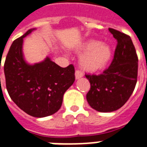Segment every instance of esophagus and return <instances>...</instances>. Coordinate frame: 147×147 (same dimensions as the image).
<instances>
[{
    "instance_id": "1",
    "label": "esophagus",
    "mask_w": 147,
    "mask_h": 147,
    "mask_svg": "<svg viewBox=\"0 0 147 147\" xmlns=\"http://www.w3.org/2000/svg\"><path fill=\"white\" fill-rule=\"evenodd\" d=\"M82 76H83V74L81 71H79V70H76V72H75V76H76V79H79L80 78H82Z\"/></svg>"
}]
</instances>
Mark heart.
<instances>
[{"mask_svg": "<svg viewBox=\"0 0 147 147\" xmlns=\"http://www.w3.org/2000/svg\"><path fill=\"white\" fill-rule=\"evenodd\" d=\"M76 51L80 53L79 63L84 71L97 72L104 70L112 58V49L105 43L95 40H88L76 47Z\"/></svg>", "mask_w": 147, "mask_h": 147, "instance_id": "b5f03b06", "label": "heart"}]
</instances>
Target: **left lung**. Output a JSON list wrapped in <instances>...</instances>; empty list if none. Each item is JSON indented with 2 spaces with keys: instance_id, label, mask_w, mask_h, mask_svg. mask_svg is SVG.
Segmentation results:
<instances>
[{
  "instance_id": "left-lung-1",
  "label": "left lung",
  "mask_w": 147,
  "mask_h": 147,
  "mask_svg": "<svg viewBox=\"0 0 147 147\" xmlns=\"http://www.w3.org/2000/svg\"><path fill=\"white\" fill-rule=\"evenodd\" d=\"M117 40L114 58L109 68L99 76L86 75L90 82L88 104L100 112H112L125 104L137 82L138 57L131 38L109 28Z\"/></svg>"
}]
</instances>
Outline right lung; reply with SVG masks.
<instances>
[{
	"label": "right lung",
	"mask_w": 147,
	"mask_h": 147,
	"mask_svg": "<svg viewBox=\"0 0 147 147\" xmlns=\"http://www.w3.org/2000/svg\"><path fill=\"white\" fill-rule=\"evenodd\" d=\"M29 29L10 47L4 65L6 88L10 97L23 111L36 118L54 115L61 107L65 91L75 81L72 65L61 68L51 58L29 65L22 52L23 38Z\"/></svg>",
	"instance_id": "right-lung-1"
}]
</instances>
